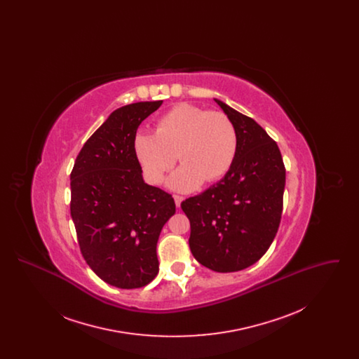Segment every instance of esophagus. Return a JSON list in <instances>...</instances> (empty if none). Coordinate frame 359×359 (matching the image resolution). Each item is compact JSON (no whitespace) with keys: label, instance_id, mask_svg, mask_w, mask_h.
<instances>
[{"label":"esophagus","instance_id":"34e87169","mask_svg":"<svg viewBox=\"0 0 359 359\" xmlns=\"http://www.w3.org/2000/svg\"><path fill=\"white\" fill-rule=\"evenodd\" d=\"M173 199H175V205H176V207H180L182 202L184 201V198H183V196H180V195H175V196H173Z\"/></svg>","mask_w":359,"mask_h":359}]
</instances>
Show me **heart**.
<instances>
[{"mask_svg":"<svg viewBox=\"0 0 359 359\" xmlns=\"http://www.w3.org/2000/svg\"><path fill=\"white\" fill-rule=\"evenodd\" d=\"M135 154L151 183H160L171 170L176 154L183 165L168 180L176 191H192L202 182L212 183L231 168L237 149V129L224 113L192 103H180L156 125V133L140 130Z\"/></svg>","mask_w":359,"mask_h":359,"instance_id":"1","label":"heart"}]
</instances>
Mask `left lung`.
Wrapping results in <instances>:
<instances>
[{"instance_id": "1", "label": "left lung", "mask_w": 359, "mask_h": 359, "mask_svg": "<svg viewBox=\"0 0 359 359\" xmlns=\"http://www.w3.org/2000/svg\"><path fill=\"white\" fill-rule=\"evenodd\" d=\"M238 135L236 160L222 179L188 198L189 249L203 266L238 272L266 253L280 226L285 167L277 144L253 118L217 98Z\"/></svg>"}]
</instances>
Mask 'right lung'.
<instances>
[{
  "label": "right lung",
  "instance_id": "1",
  "mask_svg": "<svg viewBox=\"0 0 359 359\" xmlns=\"http://www.w3.org/2000/svg\"><path fill=\"white\" fill-rule=\"evenodd\" d=\"M161 103L114 110L71 172L69 208L81 252L100 278L122 290L145 287L157 276V241L176 211L170 194L144 182L133 147L137 128Z\"/></svg>",
  "mask_w": 359,
  "mask_h": 359
}]
</instances>
